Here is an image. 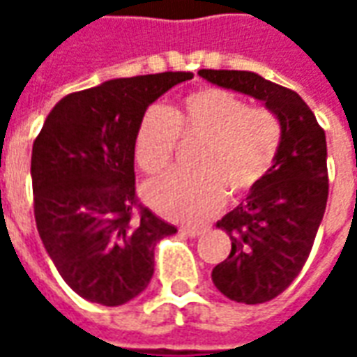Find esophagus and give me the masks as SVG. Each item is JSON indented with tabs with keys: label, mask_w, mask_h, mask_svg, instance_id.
Instances as JSON below:
<instances>
[{
	"label": "esophagus",
	"mask_w": 357,
	"mask_h": 357,
	"mask_svg": "<svg viewBox=\"0 0 357 357\" xmlns=\"http://www.w3.org/2000/svg\"><path fill=\"white\" fill-rule=\"evenodd\" d=\"M179 233H181V235H187V237H199V235L204 233V229H199V227H181Z\"/></svg>",
	"instance_id": "34e87169"
}]
</instances>
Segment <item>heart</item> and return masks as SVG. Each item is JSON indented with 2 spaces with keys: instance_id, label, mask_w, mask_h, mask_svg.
I'll list each match as a JSON object with an SVG mask.
<instances>
[{
  "instance_id": "1",
  "label": "heart",
  "mask_w": 357,
  "mask_h": 357,
  "mask_svg": "<svg viewBox=\"0 0 357 357\" xmlns=\"http://www.w3.org/2000/svg\"><path fill=\"white\" fill-rule=\"evenodd\" d=\"M199 139L195 172H172L145 187V201L178 222H204L224 206L227 193L239 199L262 183L281 145V122L266 107L247 105L222 88H201L178 109L151 107L135 141V162L160 174L174 160L178 139Z\"/></svg>"
}]
</instances>
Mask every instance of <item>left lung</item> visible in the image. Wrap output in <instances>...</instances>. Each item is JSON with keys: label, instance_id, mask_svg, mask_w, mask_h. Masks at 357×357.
<instances>
[{"label": "left lung", "instance_id": "obj_1", "mask_svg": "<svg viewBox=\"0 0 357 357\" xmlns=\"http://www.w3.org/2000/svg\"><path fill=\"white\" fill-rule=\"evenodd\" d=\"M199 74L260 99L281 122V145L268 176L218 222L231 239V252L212 269V281L227 298L262 304L298 277L314 247L329 197L325 132L292 89L247 70Z\"/></svg>", "mask_w": 357, "mask_h": 357}]
</instances>
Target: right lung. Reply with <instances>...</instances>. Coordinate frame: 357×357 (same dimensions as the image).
<instances>
[{
	"mask_svg": "<svg viewBox=\"0 0 357 357\" xmlns=\"http://www.w3.org/2000/svg\"><path fill=\"white\" fill-rule=\"evenodd\" d=\"M191 73L109 80L63 97L32 147L36 227L66 284L122 306L147 289L156 243L178 231L135 195L133 141L153 101Z\"/></svg>",
	"mask_w": 357,
	"mask_h": 357,
	"instance_id": "obj_1",
	"label": "right lung"
}]
</instances>
